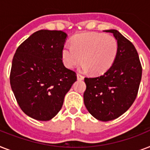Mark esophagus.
Returning <instances> with one entry per match:
<instances>
[{"label":"esophagus","instance_id":"obj_1","mask_svg":"<svg viewBox=\"0 0 150 150\" xmlns=\"http://www.w3.org/2000/svg\"><path fill=\"white\" fill-rule=\"evenodd\" d=\"M77 79L79 80H82V79H84V76L81 75V74H78V75H77Z\"/></svg>","mask_w":150,"mask_h":150}]
</instances>
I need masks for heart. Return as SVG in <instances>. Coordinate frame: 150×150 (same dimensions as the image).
<instances>
[{
	"instance_id": "b5f03b06",
	"label": "heart",
	"mask_w": 150,
	"mask_h": 150,
	"mask_svg": "<svg viewBox=\"0 0 150 150\" xmlns=\"http://www.w3.org/2000/svg\"><path fill=\"white\" fill-rule=\"evenodd\" d=\"M117 51L118 44L114 36L87 32L74 36L71 46H64L61 55L67 68H75L83 61L82 70L90 69L93 74H102L113 64Z\"/></svg>"
}]
</instances>
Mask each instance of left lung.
I'll list each match as a JSON object with an SVG mask.
<instances>
[{"label":"left lung","mask_w":150,"mask_h":150,"mask_svg":"<svg viewBox=\"0 0 150 150\" xmlns=\"http://www.w3.org/2000/svg\"><path fill=\"white\" fill-rule=\"evenodd\" d=\"M111 33L117 40L115 61L102 75L85 78L86 89L84 103L88 111L102 121L117 118L132 105L137 96L142 79V65L132 43L117 30Z\"/></svg>","instance_id":"left-lung-1"}]
</instances>
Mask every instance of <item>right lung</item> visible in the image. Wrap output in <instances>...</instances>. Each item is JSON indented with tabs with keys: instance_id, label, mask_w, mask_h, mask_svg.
<instances>
[{
	"instance_id": "add662e5",
	"label": "right lung",
	"mask_w": 150,
	"mask_h": 150,
	"mask_svg": "<svg viewBox=\"0 0 150 150\" xmlns=\"http://www.w3.org/2000/svg\"><path fill=\"white\" fill-rule=\"evenodd\" d=\"M67 34L57 30H39L15 51L10 83L20 108L38 121H49L62 107L76 73L64 65L62 48Z\"/></svg>"
}]
</instances>
